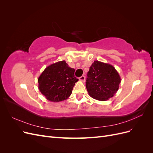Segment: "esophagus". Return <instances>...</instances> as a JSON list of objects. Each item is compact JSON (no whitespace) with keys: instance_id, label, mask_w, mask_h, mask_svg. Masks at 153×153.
I'll return each instance as SVG.
<instances>
[{"instance_id":"esophagus-1","label":"esophagus","mask_w":153,"mask_h":153,"mask_svg":"<svg viewBox=\"0 0 153 153\" xmlns=\"http://www.w3.org/2000/svg\"><path fill=\"white\" fill-rule=\"evenodd\" d=\"M79 80L82 82H85V76L83 75V76H81L80 78H79Z\"/></svg>"}]
</instances>
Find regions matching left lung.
Here are the masks:
<instances>
[{"label": "left lung", "mask_w": 153, "mask_h": 153, "mask_svg": "<svg viewBox=\"0 0 153 153\" xmlns=\"http://www.w3.org/2000/svg\"><path fill=\"white\" fill-rule=\"evenodd\" d=\"M86 88L92 98L106 101L119 89L121 77L115 68L109 64L95 61L87 73Z\"/></svg>", "instance_id": "obj_1"}]
</instances>
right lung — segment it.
<instances>
[{
	"label": "right lung",
	"mask_w": 153,
	"mask_h": 153,
	"mask_svg": "<svg viewBox=\"0 0 153 153\" xmlns=\"http://www.w3.org/2000/svg\"><path fill=\"white\" fill-rule=\"evenodd\" d=\"M38 80L41 94L50 101L59 102L69 98L78 79L75 76V69L62 61L46 68Z\"/></svg>",
	"instance_id": "add662e5"
}]
</instances>
